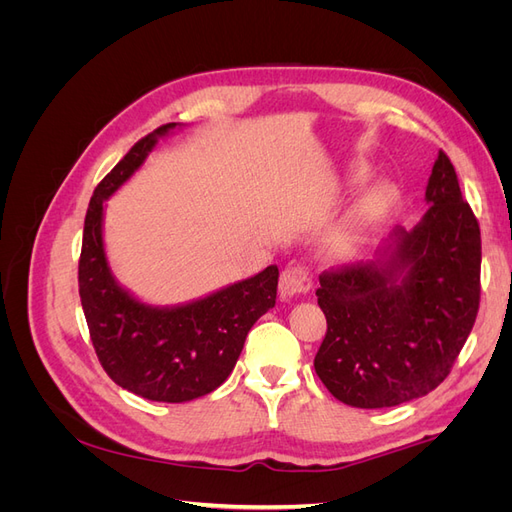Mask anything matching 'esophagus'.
I'll list each match as a JSON object with an SVG mask.
<instances>
[{"instance_id":"esophagus-1","label":"esophagus","mask_w":512,"mask_h":512,"mask_svg":"<svg viewBox=\"0 0 512 512\" xmlns=\"http://www.w3.org/2000/svg\"><path fill=\"white\" fill-rule=\"evenodd\" d=\"M312 290V277L303 267H286L280 275V292L284 299L299 297Z\"/></svg>"}]
</instances>
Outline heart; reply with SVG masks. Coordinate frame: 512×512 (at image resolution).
<instances>
[{
    "mask_svg": "<svg viewBox=\"0 0 512 512\" xmlns=\"http://www.w3.org/2000/svg\"><path fill=\"white\" fill-rule=\"evenodd\" d=\"M367 177V170L359 168L354 173V181H363ZM389 200L391 196L386 192H378V194H371L369 198H365L363 203L359 205L350 218L333 230V235L329 239V247L331 252L337 256H348L352 254L356 247H359L361 239H363V232L369 224H374L376 220H380L384 211L389 209Z\"/></svg>",
    "mask_w": 512,
    "mask_h": 512,
    "instance_id": "heart-1",
    "label": "heart"
}]
</instances>
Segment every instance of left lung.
<instances>
[{"label": "left lung", "mask_w": 512, "mask_h": 512, "mask_svg": "<svg viewBox=\"0 0 512 512\" xmlns=\"http://www.w3.org/2000/svg\"><path fill=\"white\" fill-rule=\"evenodd\" d=\"M429 209L397 232L391 262H352L320 273L327 333L316 374L354 408H391L431 393L457 361L480 305V226L451 158L438 153Z\"/></svg>", "instance_id": "obj_1"}]
</instances>
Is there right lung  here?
<instances>
[{
  "instance_id": "add662e5",
  "label": "right lung",
  "mask_w": 512,
  "mask_h": 512,
  "mask_svg": "<svg viewBox=\"0 0 512 512\" xmlns=\"http://www.w3.org/2000/svg\"><path fill=\"white\" fill-rule=\"evenodd\" d=\"M160 126L141 138L89 200L79 258V294L98 361L115 384L166 404L203 397L230 376L247 331L275 305L280 269L267 267L196 303L156 309L132 299L108 271L102 247V205L143 164Z\"/></svg>"
}]
</instances>
